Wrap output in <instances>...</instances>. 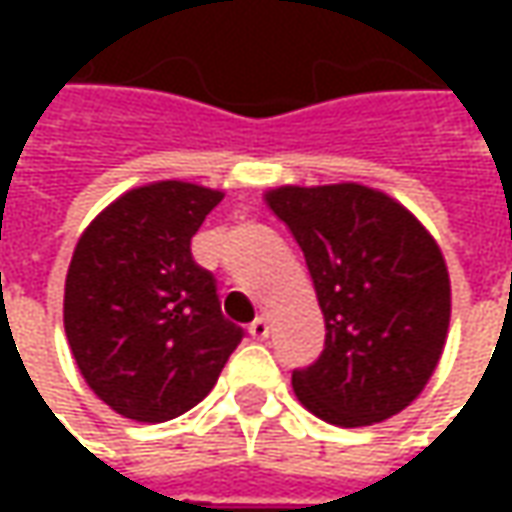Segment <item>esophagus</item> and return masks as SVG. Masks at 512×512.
<instances>
[{"label":"esophagus","instance_id":"esophagus-1","mask_svg":"<svg viewBox=\"0 0 512 512\" xmlns=\"http://www.w3.org/2000/svg\"><path fill=\"white\" fill-rule=\"evenodd\" d=\"M247 333H250V336H253L256 342H265L267 336H270V325H267V319H262V316H259V319L253 322V325L247 327Z\"/></svg>","mask_w":512,"mask_h":512}]
</instances>
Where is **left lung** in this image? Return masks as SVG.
Returning <instances> with one entry per match:
<instances>
[{
    "instance_id": "8db88e82",
    "label": "left lung",
    "mask_w": 512,
    "mask_h": 512,
    "mask_svg": "<svg viewBox=\"0 0 512 512\" xmlns=\"http://www.w3.org/2000/svg\"><path fill=\"white\" fill-rule=\"evenodd\" d=\"M305 253L325 313V350L293 370L299 402L339 427L402 413L430 382L450 325L436 239L382 190L285 185L265 193Z\"/></svg>"
}]
</instances>
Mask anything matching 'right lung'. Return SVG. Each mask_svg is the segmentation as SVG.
Instances as JSON below:
<instances>
[{"label": "right lung", "mask_w": 512, "mask_h": 512, "mask_svg": "<svg viewBox=\"0 0 512 512\" xmlns=\"http://www.w3.org/2000/svg\"><path fill=\"white\" fill-rule=\"evenodd\" d=\"M190 182L133 187L82 233L65 279V333L90 390L133 422L199 404L242 342L190 239L222 202Z\"/></svg>", "instance_id": "right-lung-1"}]
</instances>
